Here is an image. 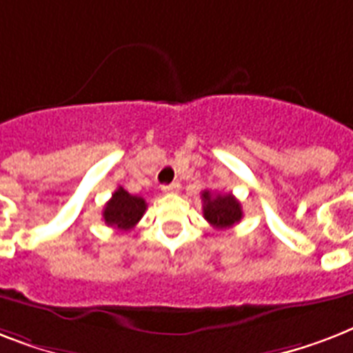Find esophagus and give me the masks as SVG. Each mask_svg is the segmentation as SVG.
I'll list each match as a JSON object with an SVG mask.
<instances>
[{
	"label": "esophagus",
	"mask_w": 353,
	"mask_h": 353,
	"mask_svg": "<svg viewBox=\"0 0 353 353\" xmlns=\"http://www.w3.org/2000/svg\"><path fill=\"white\" fill-rule=\"evenodd\" d=\"M163 193H179L180 191V182H173V184L162 185Z\"/></svg>",
	"instance_id": "obj_1"
}]
</instances>
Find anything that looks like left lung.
I'll return each instance as SVG.
<instances>
[{
    "mask_svg": "<svg viewBox=\"0 0 353 353\" xmlns=\"http://www.w3.org/2000/svg\"><path fill=\"white\" fill-rule=\"evenodd\" d=\"M202 202L204 219L216 230H228L241 222L242 205L231 193H211L210 190H204Z\"/></svg>",
    "mask_w": 353,
    "mask_h": 353,
    "instance_id": "1",
    "label": "left lung"
}]
</instances>
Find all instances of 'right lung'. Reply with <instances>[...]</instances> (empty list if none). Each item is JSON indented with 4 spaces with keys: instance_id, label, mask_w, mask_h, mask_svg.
Returning <instances> with one entry per match:
<instances>
[{
    "instance_id": "right-lung-1",
    "label": "right lung",
    "mask_w": 353,
    "mask_h": 353,
    "mask_svg": "<svg viewBox=\"0 0 353 353\" xmlns=\"http://www.w3.org/2000/svg\"><path fill=\"white\" fill-rule=\"evenodd\" d=\"M145 210L148 204L142 196L129 194L123 188H118L103 208V221L111 228L129 231L142 219Z\"/></svg>"
}]
</instances>
